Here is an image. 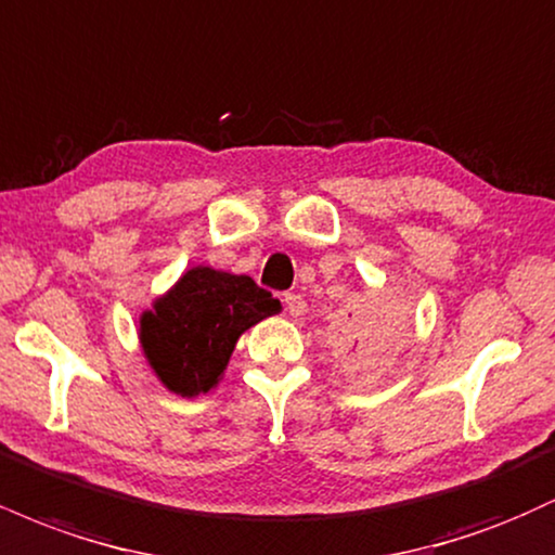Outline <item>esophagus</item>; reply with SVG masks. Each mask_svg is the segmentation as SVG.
Segmentation results:
<instances>
[{
	"instance_id": "esophagus-1",
	"label": "esophagus",
	"mask_w": 555,
	"mask_h": 555,
	"mask_svg": "<svg viewBox=\"0 0 555 555\" xmlns=\"http://www.w3.org/2000/svg\"><path fill=\"white\" fill-rule=\"evenodd\" d=\"M284 308H286V313L297 318V315H302L305 310H308V302H305V297L297 295V292H286V295H284Z\"/></svg>"
}]
</instances>
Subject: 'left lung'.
Segmentation results:
<instances>
[{
    "label": "left lung",
    "mask_w": 555,
    "mask_h": 555,
    "mask_svg": "<svg viewBox=\"0 0 555 555\" xmlns=\"http://www.w3.org/2000/svg\"><path fill=\"white\" fill-rule=\"evenodd\" d=\"M393 334H397V323L393 318H367V321L354 323L341 336V347L352 354L354 360H373L384 354V349L391 344Z\"/></svg>",
    "instance_id": "8db88e82"
}]
</instances>
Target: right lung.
I'll return each instance as SVG.
<instances>
[{
  "mask_svg": "<svg viewBox=\"0 0 555 555\" xmlns=\"http://www.w3.org/2000/svg\"><path fill=\"white\" fill-rule=\"evenodd\" d=\"M282 305L250 276L193 269L177 282L154 313L140 321L145 358L175 393L211 391L224 373L242 331L279 313Z\"/></svg>",
  "mask_w": 555,
  "mask_h": 555,
  "instance_id": "obj_1",
  "label": "right lung"
}]
</instances>
